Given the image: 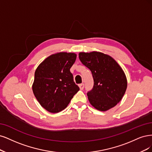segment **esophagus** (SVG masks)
<instances>
[{"mask_svg":"<svg viewBox=\"0 0 152 152\" xmlns=\"http://www.w3.org/2000/svg\"><path fill=\"white\" fill-rule=\"evenodd\" d=\"M84 86H85V85H84V83H81V84H80L79 85V87H80V90H83V88H84Z\"/></svg>","mask_w":152,"mask_h":152,"instance_id":"1","label":"esophagus"}]
</instances>
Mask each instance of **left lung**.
I'll return each instance as SVG.
<instances>
[{
	"label": "left lung",
	"mask_w": 152,
	"mask_h": 152,
	"mask_svg": "<svg viewBox=\"0 0 152 152\" xmlns=\"http://www.w3.org/2000/svg\"><path fill=\"white\" fill-rule=\"evenodd\" d=\"M79 58L94 78L93 88L87 93L91 105L100 111L115 106L127 88L126 77L120 66L113 58L101 52H80Z\"/></svg>",
	"instance_id": "8db88e82"
}]
</instances>
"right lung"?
I'll return each mask as SVG.
<instances>
[{
    "instance_id": "obj_1",
    "label": "right lung",
    "mask_w": 152,
    "mask_h": 152,
    "mask_svg": "<svg viewBox=\"0 0 152 152\" xmlns=\"http://www.w3.org/2000/svg\"><path fill=\"white\" fill-rule=\"evenodd\" d=\"M76 58L74 53H57L45 58L37 68L32 89L47 111L57 113L66 109L80 90L70 72Z\"/></svg>"
}]
</instances>
